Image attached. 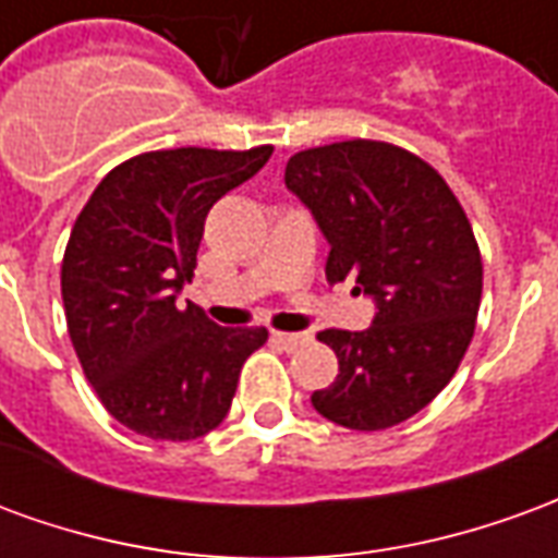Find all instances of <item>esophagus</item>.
Segmentation results:
<instances>
[{
  "mask_svg": "<svg viewBox=\"0 0 558 558\" xmlns=\"http://www.w3.org/2000/svg\"><path fill=\"white\" fill-rule=\"evenodd\" d=\"M311 340V335H290V331H271V343L275 347H280V350H299V347H304Z\"/></svg>",
  "mask_w": 558,
  "mask_h": 558,
  "instance_id": "esophagus-1",
  "label": "esophagus"
}]
</instances>
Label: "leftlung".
<instances>
[{
	"label": "left lung",
	"mask_w": 558,
	"mask_h": 558,
	"mask_svg": "<svg viewBox=\"0 0 558 558\" xmlns=\"http://www.w3.org/2000/svg\"><path fill=\"white\" fill-rule=\"evenodd\" d=\"M283 182L331 244L328 283L355 280L376 302L371 328L316 335L340 374L311 403L350 430L395 427L451 383L475 335L481 254L466 211L430 163L376 140L304 148Z\"/></svg>",
	"instance_id": "obj_1"
}]
</instances>
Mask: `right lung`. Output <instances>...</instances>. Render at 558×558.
<instances>
[{
	"label": "right lung",
	"mask_w": 558,
	"mask_h": 558,
	"mask_svg": "<svg viewBox=\"0 0 558 558\" xmlns=\"http://www.w3.org/2000/svg\"><path fill=\"white\" fill-rule=\"evenodd\" d=\"M247 151L167 148L119 163L80 211L62 259L68 335L83 374L128 430L187 442L230 412L266 328H220L182 307L208 208L266 167Z\"/></svg>",
	"instance_id": "add662e5"
}]
</instances>
